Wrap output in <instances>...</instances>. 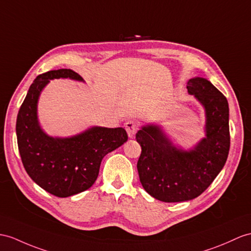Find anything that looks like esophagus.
I'll return each instance as SVG.
<instances>
[{
  "instance_id": "34e87169",
  "label": "esophagus",
  "mask_w": 251,
  "mask_h": 251,
  "mask_svg": "<svg viewBox=\"0 0 251 251\" xmlns=\"http://www.w3.org/2000/svg\"><path fill=\"white\" fill-rule=\"evenodd\" d=\"M125 126H126V130L127 134H129L130 137H133L136 134V132L138 131V124L134 120L126 121Z\"/></svg>"
}]
</instances>
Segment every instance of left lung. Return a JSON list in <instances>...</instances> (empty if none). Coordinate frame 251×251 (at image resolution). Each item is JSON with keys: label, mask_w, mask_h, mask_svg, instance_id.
I'll return each mask as SVG.
<instances>
[{"label": "left lung", "mask_w": 251, "mask_h": 251, "mask_svg": "<svg viewBox=\"0 0 251 251\" xmlns=\"http://www.w3.org/2000/svg\"><path fill=\"white\" fill-rule=\"evenodd\" d=\"M205 108L206 137L192 151L176 149L156 126L136 133L142 147L137 162L145 191L164 202L192 200L211 185L225 166L230 149L229 105L226 97L203 77L191 78L186 86Z\"/></svg>", "instance_id": "1"}]
</instances>
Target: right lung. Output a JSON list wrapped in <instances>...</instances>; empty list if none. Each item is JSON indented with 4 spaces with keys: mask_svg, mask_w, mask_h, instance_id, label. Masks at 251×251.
<instances>
[{
    "mask_svg": "<svg viewBox=\"0 0 251 251\" xmlns=\"http://www.w3.org/2000/svg\"><path fill=\"white\" fill-rule=\"evenodd\" d=\"M83 81L70 69L51 70L35 78L17 117L21 161L32 180L54 196L65 198L86 191L99 175L102 158L127 140L124 127L95 126L70 138H53L40 129L37 101L49 79Z\"/></svg>",
    "mask_w": 251,
    "mask_h": 251,
    "instance_id": "right-lung-1",
    "label": "right lung"
}]
</instances>
